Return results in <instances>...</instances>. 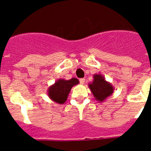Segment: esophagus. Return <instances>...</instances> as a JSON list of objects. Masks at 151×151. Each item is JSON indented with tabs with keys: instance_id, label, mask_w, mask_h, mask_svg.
<instances>
[{
	"instance_id": "esophagus-1",
	"label": "esophagus",
	"mask_w": 151,
	"mask_h": 151,
	"mask_svg": "<svg viewBox=\"0 0 151 151\" xmlns=\"http://www.w3.org/2000/svg\"><path fill=\"white\" fill-rule=\"evenodd\" d=\"M85 78H79V82L81 84H84L85 83Z\"/></svg>"
}]
</instances>
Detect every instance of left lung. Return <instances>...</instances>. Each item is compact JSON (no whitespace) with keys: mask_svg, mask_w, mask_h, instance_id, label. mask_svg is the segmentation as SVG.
I'll return each instance as SVG.
<instances>
[{"mask_svg":"<svg viewBox=\"0 0 151 151\" xmlns=\"http://www.w3.org/2000/svg\"><path fill=\"white\" fill-rule=\"evenodd\" d=\"M89 88L95 99L98 101H104L113 92L111 84L106 82L104 77L100 74L94 75V81L91 84H89Z\"/></svg>","mask_w":151,"mask_h":151,"instance_id":"8db88e82","label":"left lung"}]
</instances>
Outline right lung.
Instances as JSON below:
<instances>
[{"label": "right lung", "mask_w": 151, "mask_h": 151, "mask_svg": "<svg viewBox=\"0 0 151 151\" xmlns=\"http://www.w3.org/2000/svg\"><path fill=\"white\" fill-rule=\"evenodd\" d=\"M78 84V80L73 78L69 80L60 79L50 86L48 90V95L57 104H63L66 101L72 87Z\"/></svg>", "instance_id": "1"}]
</instances>
